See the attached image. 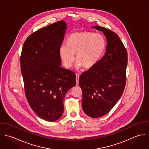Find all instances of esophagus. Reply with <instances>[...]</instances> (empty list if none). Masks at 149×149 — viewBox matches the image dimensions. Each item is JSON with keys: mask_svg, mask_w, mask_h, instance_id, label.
<instances>
[{"mask_svg": "<svg viewBox=\"0 0 149 149\" xmlns=\"http://www.w3.org/2000/svg\"><path fill=\"white\" fill-rule=\"evenodd\" d=\"M79 77H80V76L79 75V74H76V84L77 85H79Z\"/></svg>", "mask_w": 149, "mask_h": 149, "instance_id": "obj_1", "label": "esophagus"}]
</instances>
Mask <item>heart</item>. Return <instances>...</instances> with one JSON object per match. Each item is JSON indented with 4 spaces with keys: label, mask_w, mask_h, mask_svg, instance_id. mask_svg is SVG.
Returning <instances> with one entry per match:
<instances>
[{
    "label": "heart",
    "mask_w": 149,
    "mask_h": 149,
    "mask_svg": "<svg viewBox=\"0 0 149 149\" xmlns=\"http://www.w3.org/2000/svg\"><path fill=\"white\" fill-rule=\"evenodd\" d=\"M66 45L59 48L60 58L66 68L71 67L76 61L77 67L83 66L85 69L93 68L103 57L107 46L104 37L90 31L74 33L69 36Z\"/></svg>",
    "instance_id": "obj_1"
}]
</instances>
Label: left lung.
<instances>
[{"label":"left lung","instance_id":"left-lung-1","mask_svg":"<svg viewBox=\"0 0 149 149\" xmlns=\"http://www.w3.org/2000/svg\"><path fill=\"white\" fill-rule=\"evenodd\" d=\"M92 28L106 36V52L93 68L81 74L79 84L83 91L84 112L91 118H98L109 112L123 94L127 52L116 33L99 26Z\"/></svg>","mask_w":149,"mask_h":149}]
</instances>
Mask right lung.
<instances>
[{"instance_id": "1", "label": "right lung", "mask_w": 149, "mask_h": 149, "mask_svg": "<svg viewBox=\"0 0 149 149\" xmlns=\"http://www.w3.org/2000/svg\"><path fill=\"white\" fill-rule=\"evenodd\" d=\"M66 29V23L60 21L32 33L20 58L27 102L40 118L49 122L61 117L65 95L76 84L75 73L60 66L58 50Z\"/></svg>"}]
</instances>
